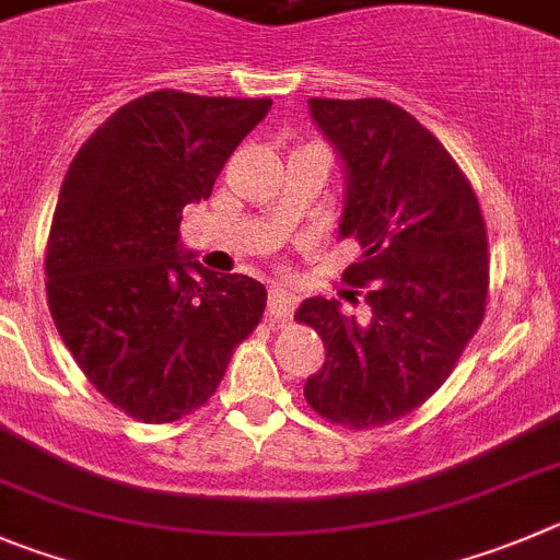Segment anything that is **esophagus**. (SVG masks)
<instances>
[{"label":"esophagus","instance_id":"esophagus-1","mask_svg":"<svg viewBox=\"0 0 560 560\" xmlns=\"http://www.w3.org/2000/svg\"><path fill=\"white\" fill-rule=\"evenodd\" d=\"M268 315L273 323H290L295 315V295L281 287H273L268 298Z\"/></svg>","mask_w":560,"mask_h":560}]
</instances>
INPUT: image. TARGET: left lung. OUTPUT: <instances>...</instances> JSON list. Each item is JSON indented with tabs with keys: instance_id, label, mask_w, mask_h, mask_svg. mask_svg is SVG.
Masks as SVG:
<instances>
[{
	"instance_id": "left-lung-1",
	"label": "left lung",
	"mask_w": 560,
	"mask_h": 560,
	"mask_svg": "<svg viewBox=\"0 0 560 560\" xmlns=\"http://www.w3.org/2000/svg\"><path fill=\"white\" fill-rule=\"evenodd\" d=\"M312 118L348 165L339 234L362 245L342 273L351 301L310 298L326 364L304 386L323 420L364 431L420 409L478 331L489 295V237L472 185L415 115L386 98H310Z\"/></svg>"
}]
</instances>
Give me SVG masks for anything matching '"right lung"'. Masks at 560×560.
Here are the masks:
<instances>
[{
  "label": "right lung",
  "mask_w": 560,
  "mask_h": 560,
  "mask_svg": "<svg viewBox=\"0 0 560 560\" xmlns=\"http://www.w3.org/2000/svg\"><path fill=\"white\" fill-rule=\"evenodd\" d=\"M270 104L145 93L68 165L44 259L51 320L85 378L132 420L201 409L262 320L265 287L185 259L179 223Z\"/></svg>",
  "instance_id": "add662e5"
}]
</instances>
